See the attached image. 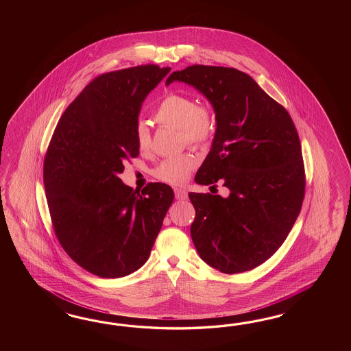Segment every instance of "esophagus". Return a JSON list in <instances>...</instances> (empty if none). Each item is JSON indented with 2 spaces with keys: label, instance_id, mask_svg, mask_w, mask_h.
I'll list each match as a JSON object with an SVG mask.
<instances>
[{
  "label": "esophagus",
  "instance_id": "obj_1",
  "mask_svg": "<svg viewBox=\"0 0 351 351\" xmlns=\"http://www.w3.org/2000/svg\"><path fill=\"white\" fill-rule=\"evenodd\" d=\"M175 197H176L178 201H185V199H188V191H185V189L176 188L175 189Z\"/></svg>",
  "mask_w": 351,
  "mask_h": 351
}]
</instances>
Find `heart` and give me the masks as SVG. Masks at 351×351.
Masks as SVG:
<instances>
[{
    "mask_svg": "<svg viewBox=\"0 0 351 351\" xmlns=\"http://www.w3.org/2000/svg\"><path fill=\"white\" fill-rule=\"evenodd\" d=\"M154 119L162 126L179 128L181 141L189 145H204L213 138L215 118L208 106H201L191 96L169 94L157 106ZM138 150L145 153L150 149V131L144 122L135 128ZM197 167V160L189 153H182L160 160L154 169V176L171 185H181L189 179Z\"/></svg>",
    "mask_w": 351,
    "mask_h": 351,
    "instance_id": "obj_1",
    "label": "heart"
}]
</instances>
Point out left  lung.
<instances>
[{
    "label": "left lung",
    "mask_w": 351,
    "mask_h": 351,
    "mask_svg": "<svg viewBox=\"0 0 351 351\" xmlns=\"http://www.w3.org/2000/svg\"><path fill=\"white\" fill-rule=\"evenodd\" d=\"M193 86L216 114L213 147L195 175L223 180L229 195L189 193L193 243L225 274L255 269L286 241L301 211L305 171L298 130L285 106L235 68L191 65L166 80ZM216 186V185H213Z\"/></svg>",
    "instance_id": "obj_1"
}]
</instances>
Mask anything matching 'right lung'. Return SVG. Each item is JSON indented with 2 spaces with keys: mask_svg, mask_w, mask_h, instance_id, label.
Listing matches in <instances>:
<instances>
[{
  "mask_svg": "<svg viewBox=\"0 0 351 351\" xmlns=\"http://www.w3.org/2000/svg\"><path fill=\"white\" fill-rule=\"evenodd\" d=\"M170 68L138 65L97 75L65 109L43 162L53 232L91 274L121 278L148 260L173 191L150 182L141 194L118 178L136 158L143 101Z\"/></svg>",
  "mask_w": 351,
  "mask_h": 351,
  "instance_id": "1",
  "label": "right lung"
}]
</instances>
